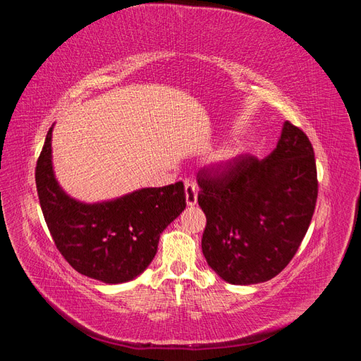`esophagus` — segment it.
<instances>
[{
	"label": "esophagus",
	"mask_w": 361,
	"mask_h": 361,
	"mask_svg": "<svg viewBox=\"0 0 361 361\" xmlns=\"http://www.w3.org/2000/svg\"><path fill=\"white\" fill-rule=\"evenodd\" d=\"M185 197H187L188 206H194L197 203V187L191 180H185Z\"/></svg>",
	"instance_id": "34e87169"
}]
</instances>
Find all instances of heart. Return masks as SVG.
<instances>
[{
    "label": "heart",
    "mask_w": 361,
    "mask_h": 361,
    "mask_svg": "<svg viewBox=\"0 0 361 361\" xmlns=\"http://www.w3.org/2000/svg\"><path fill=\"white\" fill-rule=\"evenodd\" d=\"M235 149H232V147H224V149H221L220 152H218V154L214 157L215 158V161L216 162H226V161H228V159H232L233 157H235Z\"/></svg>",
    "instance_id": "b5f03b06"
}]
</instances>
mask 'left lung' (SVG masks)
Wrapping results in <instances>:
<instances>
[{"label": "left lung", "mask_w": 361, "mask_h": 361, "mask_svg": "<svg viewBox=\"0 0 361 361\" xmlns=\"http://www.w3.org/2000/svg\"><path fill=\"white\" fill-rule=\"evenodd\" d=\"M206 215L202 250L232 285L276 277L297 253L318 199L314 152L302 130L285 122L277 147L257 159L241 155L197 173Z\"/></svg>", "instance_id": "8db88e82"}]
</instances>
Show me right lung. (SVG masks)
<instances>
[{"instance_id": "1", "label": "right lung", "mask_w": 361, "mask_h": 361, "mask_svg": "<svg viewBox=\"0 0 361 361\" xmlns=\"http://www.w3.org/2000/svg\"><path fill=\"white\" fill-rule=\"evenodd\" d=\"M49 128L36 166V187L47 226L68 264L104 283H123L155 257L159 235L185 209L183 183L143 188L123 197L85 204L71 199L54 178Z\"/></svg>"}]
</instances>
